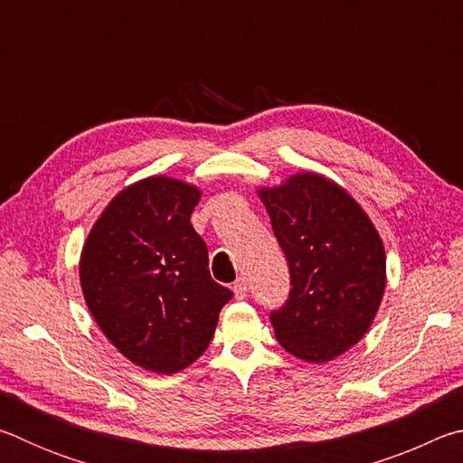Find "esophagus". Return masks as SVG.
I'll list each match as a JSON object with an SVG mask.
<instances>
[{"instance_id": "obj_1", "label": "esophagus", "mask_w": 463, "mask_h": 463, "mask_svg": "<svg viewBox=\"0 0 463 463\" xmlns=\"http://www.w3.org/2000/svg\"><path fill=\"white\" fill-rule=\"evenodd\" d=\"M247 281L245 279H237L234 281V286H232V292H234V298H237V300H242V298L247 296Z\"/></svg>"}]
</instances>
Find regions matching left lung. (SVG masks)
Here are the masks:
<instances>
[{"label": "left lung", "mask_w": 463, "mask_h": 463, "mask_svg": "<svg viewBox=\"0 0 463 463\" xmlns=\"http://www.w3.org/2000/svg\"><path fill=\"white\" fill-rule=\"evenodd\" d=\"M289 265L288 302L271 312L281 347L326 364L364 339L386 289V250L354 195L302 171L257 190Z\"/></svg>", "instance_id": "left-lung-1"}]
</instances>
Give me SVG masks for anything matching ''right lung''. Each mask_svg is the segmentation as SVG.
I'll use <instances>...</instances> for the list:
<instances>
[{
  "label": "right lung",
  "mask_w": 463,
  "mask_h": 463,
  "mask_svg": "<svg viewBox=\"0 0 463 463\" xmlns=\"http://www.w3.org/2000/svg\"><path fill=\"white\" fill-rule=\"evenodd\" d=\"M200 198L182 179L145 177L109 200L83 242L85 304L108 341L146 372L192 365L232 298L210 278L206 242L190 222Z\"/></svg>",
  "instance_id": "add662e5"
}]
</instances>
